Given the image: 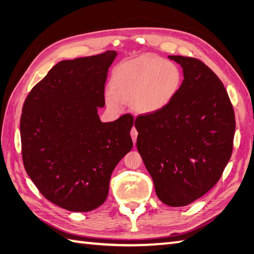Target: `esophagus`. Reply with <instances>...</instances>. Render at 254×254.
Returning <instances> with one entry per match:
<instances>
[{
    "mask_svg": "<svg viewBox=\"0 0 254 254\" xmlns=\"http://www.w3.org/2000/svg\"><path fill=\"white\" fill-rule=\"evenodd\" d=\"M137 131H136V128H135V127H132V130H131V136H132V141H133V143L135 144L136 143V138H137Z\"/></svg>",
    "mask_w": 254,
    "mask_h": 254,
    "instance_id": "esophagus-1",
    "label": "esophagus"
}]
</instances>
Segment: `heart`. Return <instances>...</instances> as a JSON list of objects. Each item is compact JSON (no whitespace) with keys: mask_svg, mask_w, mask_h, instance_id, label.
<instances>
[{"mask_svg":"<svg viewBox=\"0 0 254 254\" xmlns=\"http://www.w3.org/2000/svg\"><path fill=\"white\" fill-rule=\"evenodd\" d=\"M181 72L174 62L143 55L115 68L106 104L111 111L130 104L138 115H154L174 100L181 86Z\"/></svg>","mask_w":254,"mask_h":254,"instance_id":"1","label":"heart"}]
</instances>
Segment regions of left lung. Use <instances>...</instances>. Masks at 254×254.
<instances>
[{
	"instance_id": "8db88e82",
	"label": "left lung",
	"mask_w": 254,
	"mask_h": 254,
	"mask_svg": "<svg viewBox=\"0 0 254 254\" xmlns=\"http://www.w3.org/2000/svg\"><path fill=\"white\" fill-rule=\"evenodd\" d=\"M183 80L165 109L135 119L136 147L161 202L179 207L208 192L233 153L234 108L223 83L197 59L168 56Z\"/></svg>"
}]
</instances>
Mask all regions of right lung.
I'll return each mask as SVG.
<instances>
[{
	"instance_id": "obj_1",
	"label": "right lung",
	"mask_w": 254,
	"mask_h": 254,
	"mask_svg": "<svg viewBox=\"0 0 254 254\" xmlns=\"http://www.w3.org/2000/svg\"><path fill=\"white\" fill-rule=\"evenodd\" d=\"M118 56L61 61L27 96L20 118L27 174L47 199L71 212H89L104 204L119 161L133 147L134 119L124 115L101 122L105 83Z\"/></svg>"
}]
</instances>
